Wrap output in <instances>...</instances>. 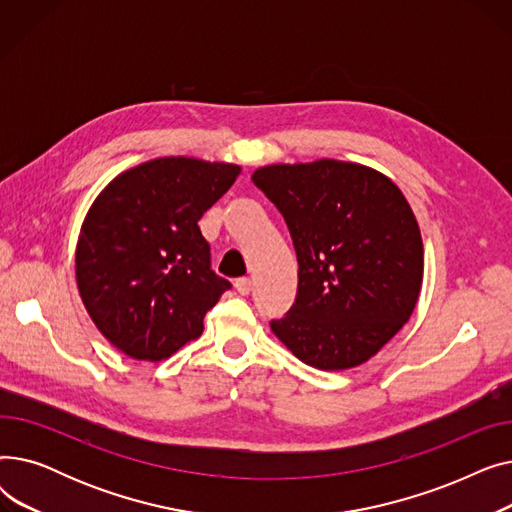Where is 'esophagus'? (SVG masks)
I'll return each instance as SVG.
<instances>
[{
    "mask_svg": "<svg viewBox=\"0 0 512 512\" xmlns=\"http://www.w3.org/2000/svg\"><path fill=\"white\" fill-rule=\"evenodd\" d=\"M234 288H236L238 294H242V297H245V294L251 292L253 282H251V278H238V280L234 282Z\"/></svg>",
    "mask_w": 512,
    "mask_h": 512,
    "instance_id": "obj_1",
    "label": "esophagus"
}]
</instances>
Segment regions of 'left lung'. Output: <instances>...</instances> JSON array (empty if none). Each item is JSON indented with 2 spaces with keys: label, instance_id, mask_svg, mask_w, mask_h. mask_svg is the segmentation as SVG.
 Returning a JSON list of instances; mask_svg holds the SVG:
<instances>
[{
  "label": "left lung",
  "instance_id": "left-lung-1",
  "mask_svg": "<svg viewBox=\"0 0 512 512\" xmlns=\"http://www.w3.org/2000/svg\"><path fill=\"white\" fill-rule=\"evenodd\" d=\"M299 261L294 305L272 332L303 363L340 371L371 359L407 324L423 280V242L400 188L361 164L319 159L255 170Z\"/></svg>",
  "mask_w": 512,
  "mask_h": 512
}]
</instances>
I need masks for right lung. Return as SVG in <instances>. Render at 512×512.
Returning a JSON list of instances; mask_svg holds the SVG:
<instances>
[{"label": "right lung", "mask_w": 512, "mask_h": 512, "mask_svg": "<svg viewBox=\"0 0 512 512\" xmlns=\"http://www.w3.org/2000/svg\"><path fill=\"white\" fill-rule=\"evenodd\" d=\"M240 168L161 157L126 170L91 205L76 245V284L99 332L132 359L161 361L203 332L232 286L211 270L201 215Z\"/></svg>", "instance_id": "right-lung-1"}]
</instances>
